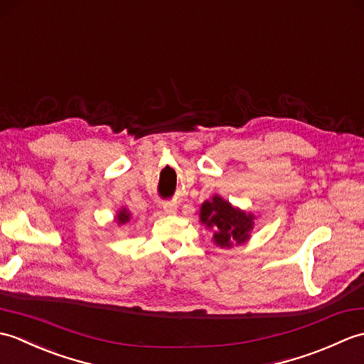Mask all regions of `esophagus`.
<instances>
[{"mask_svg": "<svg viewBox=\"0 0 364 364\" xmlns=\"http://www.w3.org/2000/svg\"><path fill=\"white\" fill-rule=\"evenodd\" d=\"M176 210H178V205L175 202L162 203V213H164L166 215H175Z\"/></svg>", "mask_w": 364, "mask_h": 364, "instance_id": "34e87169", "label": "esophagus"}]
</instances>
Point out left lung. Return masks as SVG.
I'll use <instances>...</instances> for the list:
<instances>
[{
	"label": "left lung",
	"instance_id": "obj_1",
	"mask_svg": "<svg viewBox=\"0 0 364 364\" xmlns=\"http://www.w3.org/2000/svg\"><path fill=\"white\" fill-rule=\"evenodd\" d=\"M200 223L213 230V242L220 249L245 244L252 237L257 215L214 194L200 206Z\"/></svg>",
	"mask_w": 364,
	"mask_h": 364
}]
</instances>
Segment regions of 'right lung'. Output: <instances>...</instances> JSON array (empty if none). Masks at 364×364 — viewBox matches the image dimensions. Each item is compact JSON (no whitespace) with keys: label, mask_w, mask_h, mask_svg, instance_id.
I'll list each match as a JSON object with an SVG mask.
<instances>
[{"label":"right lung","mask_w":364,"mask_h":364,"mask_svg":"<svg viewBox=\"0 0 364 364\" xmlns=\"http://www.w3.org/2000/svg\"><path fill=\"white\" fill-rule=\"evenodd\" d=\"M114 219H115V222H117L119 227L120 225H127V223L131 220V213H129V210H128L127 206H122L120 210L115 213Z\"/></svg>","instance_id":"right-lung-1"}]
</instances>
